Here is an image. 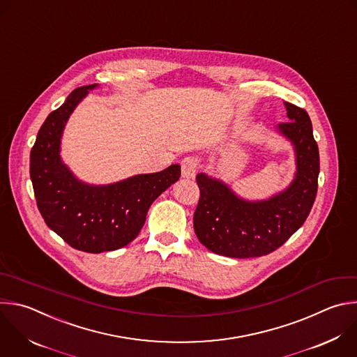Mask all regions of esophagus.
<instances>
[{"mask_svg":"<svg viewBox=\"0 0 357 357\" xmlns=\"http://www.w3.org/2000/svg\"><path fill=\"white\" fill-rule=\"evenodd\" d=\"M199 161L196 157H185L181 161V169H182V176L183 178H195L196 171H197Z\"/></svg>","mask_w":357,"mask_h":357,"instance_id":"1","label":"esophagus"}]
</instances>
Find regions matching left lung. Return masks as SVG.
<instances>
[{
	"label": "left lung",
	"mask_w": 357,
	"mask_h": 357,
	"mask_svg": "<svg viewBox=\"0 0 357 357\" xmlns=\"http://www.w3.org/2000/svg\"><path fill=\"white\" fill-rule=\"evenodd\" d=\"M290 122L279 130L291 140L297 155V174L282 193L265 202H245L228 186L204 174L196 176L200 190L193 214L199 241L217 255L257 258L282 247L304 224L318 189L319 153L308 113L284 102Z\"/></svg>",
	"instance_id": "8db88e82"
}]
</instances>
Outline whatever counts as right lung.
I'll return each mask as SVG.
<instances>
[{
  "instance_id": "add662e5",
  "label": "right lung",
  "mask_w": 357,
  "mask_h": 357,
  "mask_svg": "<svg viewBox=\"0 0 357 357\" xmlns=\"http://www.w3.org/2000/svg\"><path fill=\"white\" fill-rule=\"evenodd\" d=\"M95 86L74 89L47 116L32 147L29 165L36 204L47 227L70 247L89 254L114 251L132 243L144 225L151 203L181 176L178 164L107 186H89L73 176L59 155L60 137L77 103Z\"/></svg>"
}]
</instances>
